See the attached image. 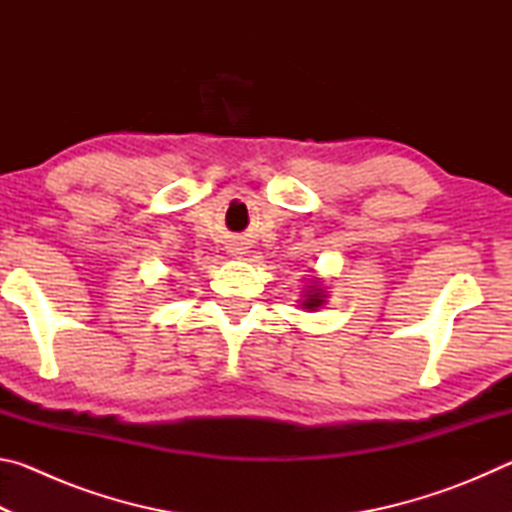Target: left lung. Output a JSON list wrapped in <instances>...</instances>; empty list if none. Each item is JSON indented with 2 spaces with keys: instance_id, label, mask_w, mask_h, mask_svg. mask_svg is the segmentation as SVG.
Instances as JSON below:
<instances>
[{
  "instance_id": "left-lung-1",
  "label": "left lung",
  "mask_w": 512,
  "mask_h": 512,
  "mask_svg": "<svg viewBox=\"0 0 512 512\" xmlns=\"http://www.w3.org/2000/svg\"><path fill=\"white\" fill-rule=\"evenodd\" d=\"M325 302H327V287L323 284V277H311L305 291H302L300 307L307 311H318L323 309Z\"/></svg>"
}]
</instances>
